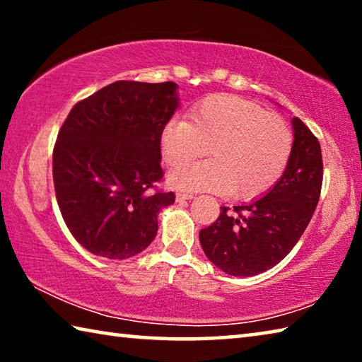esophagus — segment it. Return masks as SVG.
I'll return each mask as SVG.
<instances>
[{
    "mask_svg": "<svg viewBox=\"0 0 362 362\" xmlns=\"http://www.w3.org/2000/svg\"><path fill=\"white\" fill-rule=\"evenodd\" d=\"M194 196L192 193H177L175 194V199L177 201H187V199H193Z\"/></svg>",
    "mask_w": 362,
    "mask_h": 362,
    "instance_id": "obj_1",
    "label": "esophagus"
}]
</instances>
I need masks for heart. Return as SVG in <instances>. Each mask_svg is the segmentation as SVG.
<instances>
[{"label":"heart","instance_id":"heart-1","mask_svg":"<svg viewBox=\"0 0 362 362\" xmlns=\"http://www.w3.org/2000/svg\"><path fill=\"white\" fill-rule=\"evenodd\" d=\"M189 119L168 121L159 137L164 163L180 168L170 175L173 187L249 201L269 192L284 174L293 139L279 116L241 97L216 94L194 105ZM207 148L211 160L181 168Z\"/></svg>","mask_w":362,"mask_h":362}]
</instances>
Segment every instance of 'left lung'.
Instances as JSON below:
<instances>
[{
    "instance_id": "8db88e82",
    "label": "left lung",
    "mask_w": 362,
    "mask_h": 362,
    "mask_svg": "<svg viewBox=\"0 0 362 362\" xmlns=\"http://www.w3.org/2000/svg\"><path fill=\"white\" fill-rule=\"evenodd\" d=\"M293 144L287 168L260 199L222 207L199 231L214 265L231 276H254L273 268L296 246L317 206L322 185L321 145L302 119L292 118Z\"/></svg>"
}]
</instances>
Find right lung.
Masks as SVG:
<instances>
[{"label":"right lung","instance_id":"right-lung-1","mask_svg":"<svg viewBox=\"0 0 362 362\" xmlns=\"http://www.w3.org/2000/svg\"><path fill=\"white\" fill-rule=\"evenodd\" d=\"M177 86L116 81L78 102L52 153L59 209L90 254L124 260L150 246L158 214L175 201L159 192V137L179 107Z\"/></svg>","mask_w":362,"mask_h":362}]
</instances>
